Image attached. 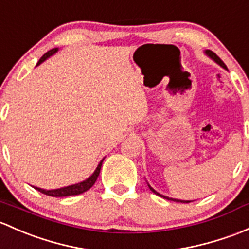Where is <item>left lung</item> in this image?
Returning a JSON list of instances; mask_svg holds the SVG:
<instances>
[{
	"mask_svg": "<svg viewBox=\"0 0 249 249\" xmlns=\"http://www.w3.org/2000/svg\"><path fill=\"white\" fill-rule=\"evenodd\" d=\"M205 54H206V56H208V57H210V58L213 59V61H214V62L217 63V64H218V65H221V67L223 68V69H227L226 64H224V63L221 61V58H219V57L217 56L216 53H213V51H210V50H205ZM146 184H148V182H146ZM148 186H149V188H150V191H151V192H154V193H155V195L160 196V197L164 198V199L173 200V201H178V203H191V201H193V200H181V199H175V198H169V197H167V196H163V195H161V193H159L158 191H155V190H154V188L151 187L150 185H149V184H148Z\"/></svg>",
	"mask_w": 249,
	"mask_h": 249,
	"instance_id": "1",
	"label": "left lung"
}]
</instances>
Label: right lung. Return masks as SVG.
I'll return each mask as SVG.
<instances>
[{
  "label": "right lung",
  "instance_id": "add662e5",
  "mask_svg": "<svg viewBox=\"0 0 249 249\" xmlns=\"http://www.w3.org/2000/svg\"><path fill=\"white\" fill-rule=\"evenodd\" d=\"M57 51H58V48H54V49L50 50V51L46 52V53L44 54L40 59H39V62L36 63V67H38V65H40L43 62H45L49 57H51L52 54L56 53ZM103 162H104V159L99 162L98 167H96L95 171L93 172V174H91L89 178H87V179L83 180V181L77 182V184H72V185H69V186L61 187V188H54V190H44V188L36 187V186H33V187H35L36 191H39V192L44 193V195H46V196H51V197H68V196L81 195V193H83V192H86V191L89 190V188L93 186L94 184H95L96 179H98L99 174H100V169H101V166H103Z\"/></svg>",
  "mask_w": 249,
  "mask_h": 249
}]
</instances>
